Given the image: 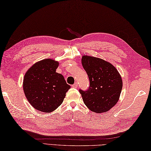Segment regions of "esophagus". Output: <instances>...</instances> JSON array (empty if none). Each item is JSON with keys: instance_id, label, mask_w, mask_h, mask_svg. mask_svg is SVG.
Wrapping results in <instances>:
<instances>
[{"instance_id": "obj_1", "label": "esophagus", "mask_w": 151, "mask_h": 151, "mask_svg": "<svg viewBox=\"0 0 151 151\" xmlns=\"http://www.w3.org/2000/svg\"><path fill=\"white\" fill-rule=\"evenodd\" d=\"M78 83H77V82H76V83H74V84H73V85H72V87L73 88H78Z\"/></svg>"}]
</instances>
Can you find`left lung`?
I'll use <instances>...</instances> for the list:
<instances>
[{"label": "left lung", "mask_w": 151, "mask_h": 151, "mask_svg": "<svg viewBox=\"0 0 151 151\" xmlns=\"http://www.w3.org/2000/svg\"><path fill=\"white\" fill-rule=\"evenodd\" d=\"M81 63L90 82L88 89H79L85 104L96 113L107 112L120 97L122 89L120 73L113 65L99 58L83 56Z\"/></svg>", "instance_id": "left-lung-1"}]
</instances>
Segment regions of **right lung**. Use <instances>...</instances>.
Segmentation results:
<instances>
[{
    "label": "right lung",
    "instance_id": "add662e5",
    "mask_svg": "<svg viewBox=\"0 0 151 151\" xmlns=\"http://www.w3.org/2000/svg\"><path fill=\"white\" fill-rule=\"evenodd\" d=\"M58 66V62L45 59L33 65L25 74V95L36 110L52 112L62 103L70 88L64 76L56 72Z\"/></svg>",
    "mask_w": 151,
    "mask_h": 151
}]
</instances>
